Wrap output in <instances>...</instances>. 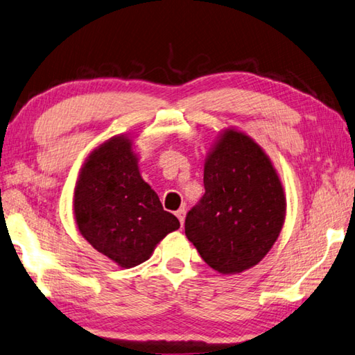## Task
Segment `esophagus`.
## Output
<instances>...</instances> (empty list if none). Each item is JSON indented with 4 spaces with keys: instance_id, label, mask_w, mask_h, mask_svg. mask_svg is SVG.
<instances>
[{
    "instance_id": "34e87169",
    "label": "esophagus",
    "mask_w": 355,
    "mask_h": 355,
    "mask_svg": "<svg viewBox=\"0 0 355 355\" xmlns=\"http://www.w3.org/2000/svg\"><path fill=\"white\" fill-rule=\"evenodd\" d=\"M175 215H177V218L180 220V225L183 226V223H184V217H186V211H184V209H178V211L175 212Z\"/></svg>"
}]
</instances>
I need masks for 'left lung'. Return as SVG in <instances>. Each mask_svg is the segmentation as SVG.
Here are the masks:
<instances>
[{"mask_svg":"<svg viewBox=\"0 0 355 355\" xmlns=\"http://www.w3.org/2000/svg\"><path fill=\"white\" fill-rule=\"evenodd\" d=\"M205 196L184 232L220 274L255 266L282 231L286 200L272 163L251 138L226 130L205 164Z\"/></svg>","mask_w":355,"mask_h":355,"instance_id":"1","label":"left lung"}]
</instances>
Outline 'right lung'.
Returning a JSON list of instances; mask_svg holds the SVG:
<instances>
[{"instance_id":"1","label":"right lung","mask_w":355,"mask_h":355,"mask_svg":"<svg viewBox=\"0 0 355 355\" xmlns=\"http://www.w3.org/2000/svg\"><path fill=\"white\" fill-rule=\"evenodd\" d=\"M75 218L94 249L121 268H134L157 243L180 227L144 182L130 140L115 137L101 144L81 171L75 191Z\"/></svg>"}]
</instances>
